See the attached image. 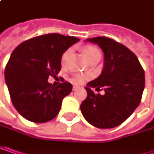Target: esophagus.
<instances>
[{
	"label": "esophagus",
	"mask_w": 154,
	"mask_h": 154,
	"mask_svg": "<svg viewBox=\"0 0 154 154\" xmlns=\"http://www.w3.org/2000/svg\"><path fill=\"white\" fill-rule=\"evenodd\" d=\"M78 88L79 87H78L77 85H74V86H73V90H77Z\"/></svg>",
	"instance_id": "34e87169"
}]
</instances>
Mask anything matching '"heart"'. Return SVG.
<instances>
[{"instance_id":"heart-1","label":"heart","mask_w":154,"mask_h":154,"mask_svg":"<svg viewBox=\"0 0 154 154\" xmlns=\"http://www.w3.org/2000/svg\"><path fill=\"white\" fill-rule=\"evenodd\" d=\"M82 51H83V54H85V56H86V58L88 60V61L92 60L94 58H95L97 56H100V50H99L97 48H95L94 46H86V47H84L82 48ZM69 54H70V49L66 50L63 54L62 58H61V62L62 63L66 62L67 57L69 55ZM76 77H77V80L80 81V82H82V81H83L86 78L85 76H82V75H77Z\"/></svg>"}]
</instances>
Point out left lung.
I'll use <instances>...</instances> for the list:
<instances>
[{
  "mask_svg": "<svg viewBox=\"0 0 154 154\" xmlns=\"http://www.w3.org/2000/svg\"><path fill=\"white\" fill-rule=\"evenodd\" d=\"M97 43L104 53L101 74L89 82L87 98L80 108L90 125L100 129L119 126L139 106L145 87L144 70L127 47L106 36L87 39ZM104 87L105 94H94L90 88Z\"/></svg>",
  "mask_w": 154,
  "mask_h": 154,
  "instance_id": "8db88e82",
  "label": "left lung"
}]
</instances>
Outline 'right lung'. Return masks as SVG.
Masks as SVG:
<instances>
[{"label":"right lung","mask_w":154,"mask_h":154,"mask_svg":"<svg viewBox=\"0 0 154 154\" xmlns=\"http://www.w3.org/2000/svg\"><path fill=\"white\" fill-rule=\"evenodd\" d=\"M79 39L58 33L42 35L20 43L5 68L11 100L25 119L45 123L58 115L62 100L72 92V83L58 86L48 82L61 69L63 53Z\"/></svg>","instance_id":"right-lung-1"}]
</instances>
